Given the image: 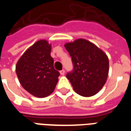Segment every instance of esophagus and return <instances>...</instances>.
Returning a JSON list of instances; mask_svg holds the SVG:
<instances>
[{
	"label": "esophagus",
	"mask_w": 131,
	"mask_h": 131,
	"mask_svg": "<svg viewBox=\"0 0 131 131\" xmlns=\"http://www.w3.org/2000/svg\"><path fill=\"white\" fill-rule=\"evenodd\" d=\"M60 74L62 75V76H64V74H65V71L64 70V69H62V70H61V71H60Z\"/></svg>",
	"instance_id": "1"
}]
</instances>
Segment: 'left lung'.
<instances>
[{
	"instance_id": "obj_1",
	"label": "left lung",
	"mask_w": 131,
	"mask_h": 131,
	"mask_svg": "<svg viewBox=\"0 0 131 131\" xmlns=\"http://www.w3.org/2000/svg\"><path fill=\"white\" fill-rule=\"evenodd\" d=\"M64 47L74 64L73 71L67 74L74 91L83 97L96 95L105 84L109 74L106 53L84 38L66 43Z\"/></svg>"
}]
</instances>
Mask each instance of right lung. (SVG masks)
<instances>
[{"instance_id":"obj_1","label":"right lung","mask_w":131,"mask_h":131,"mask_svg":"<svg viewBox=\"0 0 131 131\" xmlns=\"http://www.w3.org/2000/svg\"><path fill=\"white\" fill-rule=\"evenodd\" d=\"M50 52L51 44L48 40H38L24 52L16 64L20 84L30 94L40 98L54 91L60 76L54 69Z\"/></svg>"}]
</instances>
